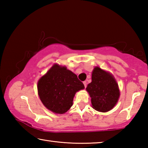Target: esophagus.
<instances>
[{"label": "esophagus", "mask_w": 148, "mask_h": 148, "mask_svg": "<svg viewBox=\"0 0 148 148\" xmlns=\"http://www.w3.org/2000/svg\"><path fill=\"white\" fill-rule=\"evenodd\" d=\"M87 82L86 81H85V82H84V86H85V87H87Z\"/></svg>", "instance_id": "34e87169"}]
</instances>
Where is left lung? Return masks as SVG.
Segmentation results:
<instances>
[{"mask_svg":"<svg viewBox=\"0 0 148 148\" xmlns=\"http://www.w3.org/2000/svg\"><path fill=\"white\" fill-rule=\"evenodd\" d=\"M91 79L86 90L91 98L92 107L101 112L111 110L116 106L120 95L116 79L110 72L96 66L92 72Z\"/></svg>","mask_w":148,"mask_h":148,"instance_id":"1","label":"left lung"}]
</instances>
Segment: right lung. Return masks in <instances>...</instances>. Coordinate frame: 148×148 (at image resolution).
I'll return each instance as SVG.
<instances>
[{
    "label": "right lung",
    "mask_w": 148,
    "mask_h": 148,
    "mask_svg": "<svg viewBox=\"0 0 148 148\" xmlns=\"http://www.w3.org/2000/svg\"><path fill=\"white\" fill-rule=\"evenodd\" d=\"M38 93L45 107L56 114H64L73 104L75 94L85 88L77 76L66 66L54 64L38 82Z\"/></svg>",
    "instance_id": "obj_1"
}]
</instances>
